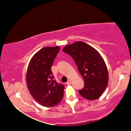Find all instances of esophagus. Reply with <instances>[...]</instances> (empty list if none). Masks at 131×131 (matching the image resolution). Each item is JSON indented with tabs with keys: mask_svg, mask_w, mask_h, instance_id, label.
Returning <instances> with one entry per match:
<instances>
[{
	"mask_svg": "<svg viewBox=\"0 0 131 131\" xmlns=\"http://www.w3.org/2000/svg\"><path fill=\"white\" fill-rule=\"evenodd\" d=\"M71 83V81L70 79H69V80L67 82V85H70Z\"/></svg>",
	"mask_w": 131,
	"mask_h": 131,
	"instance_id": "1",
	"label": "esophagus"
}]
</instances>
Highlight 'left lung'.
Segmentation results:
<instances>
[{
    "instance_id": "8db88e82",
    "label": "left lung",
    "mask_w": 131,
    "mask_h": 131,
    "mask_svg": "<svg viewBox=\"0 0 131 131\" xmlns=\"http://www.w3.org/2000/svg\"><path fill=\"white\" fill-rule=\"evenodd\" d=\"M63 51L73 58L84 78V87L79 91L81 95L90 100L99 98L107 86L108 73L98 51L81 41L68 45Z\"/></svg>"
}]
</instances>
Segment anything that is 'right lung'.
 Returning a JSON list of instances; mask_svg holds the SVG:
<instances>
[{
	"label": "right lung",
	"mask_w": 131,
	"mask_h": 131,
	"mask_svg": "<svg viewBox=\"0 0 131 131\" xmlns=\"http://www.w3.org/2000/svg\"><path fill=\"white\" fill-rule=\"evenodd\" d=\"M59 50L58 46L42 48L32 57L27 70L26 83L30 94L47 107L56 106L63 97L64 85L55 81L51 71Z\"/></svg>",
	"instance_id": "obj_1"
}]
</instances>
